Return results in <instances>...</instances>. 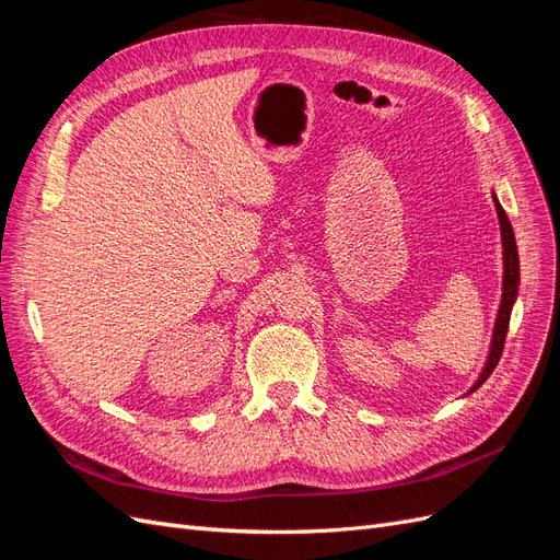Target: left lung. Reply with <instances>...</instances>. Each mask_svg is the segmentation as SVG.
Masks as SVG:
<instances>
[{
	"label": "left lung",
	"mask_w": 560,
	"mask_h": 560,
	"mask_svg": "<svg viewBox=\"0 0 560 560\" xmlns=\"http://www.w3.org/2000/svg\"><path fill=\"white\" fill-rule=\"evenodd\" d=\"M495 200V210L500 217V231H502V257H504V280H502V303L498 311V319H495V331H493V341H490V352H488V362L481 371L479 381L471 385L469 393L479 389L486 378L493 374V369L498 366L500 358H502V348H504V338H506V329H510V317H512V306L516 301V292H518V249H516V241H514V231L510 219H506V212L502 210L500 200L493 196Z\"/></svg>",
	"instance_id": "left-lung-1"
}]
</instances>
